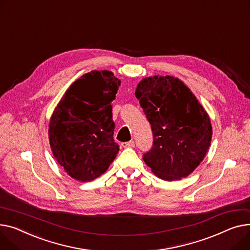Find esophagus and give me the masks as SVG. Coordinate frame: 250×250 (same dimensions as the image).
<instances>
[{"label": "esophagus", "mask_w": 250, "mask_h": 250, "mask_svg": "<svg viewBox=\"0 0 250 250\" xmlns=\"http://www.w3.org/2000/svg\"><path fill=\"white\" fill-rule=\"evenodd\" d=\"M121 145L123 146V147H134L135 142L133 140H130L128 142H122Z\"/></svg>", "instance_id": "obj_1"}]
</instances>
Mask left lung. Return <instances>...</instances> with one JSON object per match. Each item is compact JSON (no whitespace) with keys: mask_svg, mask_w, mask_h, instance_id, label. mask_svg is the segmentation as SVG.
I'll list each match as a JSON object with an SVG mask.
<instances>
[{"mask_svg":"<svg viewBox=\"0 0 250 250\" xmlns=\"http://www.w3.org/2000/svg\"><path fill=\"white\" fill-rule=\"evenodd\" d=\"M135 96L151 125L153 145L143 160L161 180L193 172L209 150L212 125L195 95L170 76L143 79Z\"/></svg>","mask_w":250,"mask_h":250,"instance_id":"1","label":"left lung"}]
</instances>
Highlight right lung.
Wrapping results in <instances>:
<instances>
[{
  "instance_id": "1",
  "label": "right lung",
  "mask_w": 250,
  "mask_h": 250,
  "mask_svg": "<svg viewBox=\"0 0 250 250\" xmlns=\"http://www.w3.org/2000/svg\"><path fill=\"white\" fill-rule=\"evenodd\" d=\"M120 83L112 71L87 72L69 86L54 109L48 130L50 147L72 179H97L119 152L113 138L111 104Z\"/></svg>"
}]
</instances>
